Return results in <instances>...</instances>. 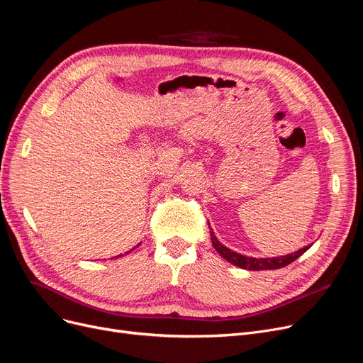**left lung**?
<instances>
[{
    "label": "left lung",
    "instance_id": "1",
    "mask_svg": "<svg viewBox=\"0 0 363 363\" xmlns=\"http://www.w3.org/2000/svg\"><path fill=\"white\" fill-rule=\"evenodd\" d=\"M209 224V223H208ZM211 228V224H209ZM211 239H212V245L215 247V250L218 254L223 257L225 261H228L233 265H238L240 269L249 270V272H261V270H277V269H283L288 264L294 262L296 258L301 257L306 250L310 249L311 245L304 246L301 249H298L296 252H292V254L288 255H280V257H272V258H255V257H246L239 254V252H234L231 249H228L227 246H224L220 243L216 235L213 233V230L211 228Z\"/></svg>",
    "mask_w": 363,
    "mask_h": 363
}]
</instances>
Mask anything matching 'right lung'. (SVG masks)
<instances>
[{
	"mask_svg": "<svg viewBox=\"0 0 363 363\" xmlns=\"http://www.w3.org/2000/svg\"><path fill=\"white\" fill-rule=\"evenodd\" d=\"M132 250H133V249H132ZM120 257H121V255H118V257H116V258H120Z\"/></svg>",
	"mask_w": 363,
	"mask_h": 363,
	"instance_id": "right-lung-1",
	"label": "right lung"
}]
</instances>
